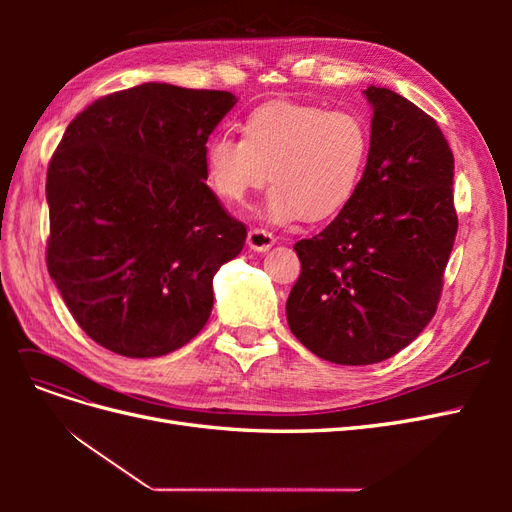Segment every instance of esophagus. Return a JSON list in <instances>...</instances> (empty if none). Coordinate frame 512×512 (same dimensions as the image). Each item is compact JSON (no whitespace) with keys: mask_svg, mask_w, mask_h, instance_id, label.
<instances>
[{"mask_svg":"<svg viewBox=\"0 0 512 512\" xmlns=\"http://www.w3.org/2000/svg\"><path fill=\"white\" fill-rule=\"evenodd\" d=\"M273 243V232H269L267 228H252L247 232V245H250V250L254 252H267L271 250Z\"/></svg>","mask_w":512,"mask_h":512,"instance_id":"34e87169","label":"esophagus"}]
</instances>
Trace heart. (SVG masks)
Here are the masks:
<instances>
[{
    "label": "heart",
    "instance_id": "1",
    "mask_svg": "<svg viewBox=\"0 0 512 512\" xmlns=\"http://www.w3.org/2000/svg\"><path fill=\"white\" fill-rule=\"evenodd\" d=\"M371 134L352 111L269 102L245 117L243 138L222 132L205 145L209 188L245 203L267 179L273 188L262 215L273 224L320 222L337 215L363 181Z\"/></svg>",
    "mask_w": 512,
    "mask_h": 512
}]
</instances>
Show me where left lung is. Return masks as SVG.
<instances>
[{"instance_id": "8db88e82", "label": "left lung", "mask_w": 512, "mask_h": 512, "mask_svg": "<svg viewBox=\"0 0 512 512\" xmlns=\"http://www.w3.org/2000/svg\"><path fill=\"white\" fill-rule=\"evenodd\" d=\"M363 96L374 111L363 181L294 245L301 275L286 301L292 335L337 365L380 363L421 335L457 235L455 160L438 123L386 87Z\"/></svg>"}]
</instances>
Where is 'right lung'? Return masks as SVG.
Wrapping results in <instances>:
<instances>
[{
  "mask_svg": "<svg viewBox=\"0 0 512 512\" xmlns=\"http://www.w3.org/2000/svg\"><path fill=\"white\" fill-rule=\"evenodd\" d=\"M230 91L143 83L76 115L46 173V265L79 327L130 359L194 339L213 309V275L245 226L205 175V145Z\"/></svg>",
  "mask_w": 512,
  "mask_h": 512,
  "instance_id": "1",
  "label": "right lung"
}]
</instances>
